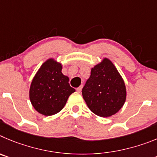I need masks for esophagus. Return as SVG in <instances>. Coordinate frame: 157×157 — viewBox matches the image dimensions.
I'll return each mask as SVG.
<instances>
[{
    "mask_svg": "<svg viewBox=\"0 0 157 157\" xmlns=\"http://www.w3.org/2000/svg\"><path fill=\"white\" fill-rule=\"evenodd\" d=\"M77 92H79V93L81 92V91H82V86H80V87H77Z\"/></svg>",
    "mask_w": 157,
    "mask_h": 157,
    "instance_id": "1",
    "label": "esophagus"
}]
</instances>
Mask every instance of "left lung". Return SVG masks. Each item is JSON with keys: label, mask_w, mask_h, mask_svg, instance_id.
Here are the masks:
<instances>
[{"label": "left lung", "mask_w": 157, "mask_h": 157, "mask_svg": "<svg viewBox=\"0 0 157 157\" xmlns=\"http://www.w3.org/2000/svg\"><path fill=\"white\" fill-rule=\"evenodd\" d=\"M89 109L101 117L117 113L127 98L125 83L112 61L103 58L91 70V76L82 90Z\"/></svg>", "instance_id": "1"}]
</instances>
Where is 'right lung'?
<instances>
[{"instance_id":"right-lung-1","label":"right lung","mask_w":157,"mask_h":157,"mask_svg":"<svg viewBox=\"0 0 157 157\" xmlns=\"http://www.w3.org/2000/svg\"><path fill=\"white\" fill-rule=\"evenodd\" d=\"M63 64L54 58L47 59L33 77L29 87V100L33 108L44 116L60 112L76 90L69 84V77L62 73Z\"/></svg>"}]
</instances>
